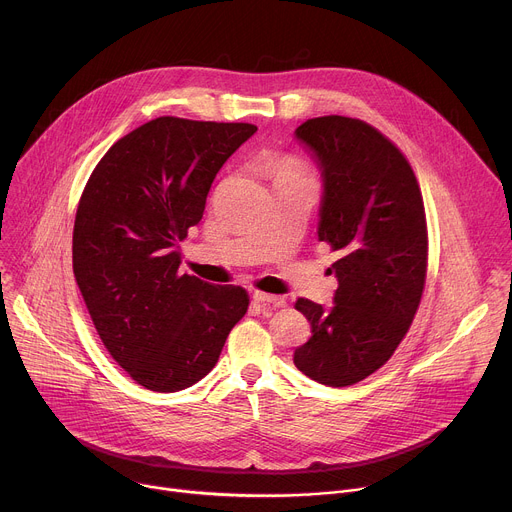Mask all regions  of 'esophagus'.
I'll list each match as a JSON object with an SVG mask.
<instances>
[{"label": "esophagus", "mask_w": 512, "mask_h": 512, "mask_svg": "<svg viewBox=\"0 0 512 512\" xmlns=\"http://www.w3.org/2000/svg\"><path fill=\"white\" fill-rule=\"evenodd\" d=\"M253 300L255 302H261V304H269V306H275V308H284L286 306V300L282 296H273V294H265V292H253Z\"/></svg>", "instance_id": "1"}]
</instances>
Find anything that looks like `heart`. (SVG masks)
Masks as SVG:
<instances>
[{"label": "heart", "mask_w": 512, "mask_h": 512, "mask_svg": "<svg viewBox=\"0 0 512 512\" xmlns=\"http://www.w3.org/2000/svg\"><path fill=\"white\" fill-rule=\"evenodd\" d=\"M263 171L273 179V185L286 181L310 179L308 165L290 153H273L263 159Z\"/></svg>", "instance_id": "b5f03b06"}]
</instances>
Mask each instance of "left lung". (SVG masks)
Listing matches in <instances>:
<instances>
[{"instance_id":"1","label":"left lung","mask_w":512,"mask_h":512,"mask_svg":"<svg viewBox=\"0 0 512 512\" xmlns=\"http://www.w3.org/2000/svg\"><path fill=\"white\" fill-rule=\"evenodd\" d=\"M296 136L322 167L318 241L341 257L331 265L335 306L294 304L312 329L294 365L318 384L353 386L394 355L421 304L429 261L421 185L404 153L359 118H310Z\"/></svg>"}]
</instances>
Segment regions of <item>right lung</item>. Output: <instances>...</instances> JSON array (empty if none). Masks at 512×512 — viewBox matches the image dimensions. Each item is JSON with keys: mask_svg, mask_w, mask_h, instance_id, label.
<instances>
[{"mask_svg": "<svg viewBox=\"0 0 512 512\" xmlns=\"http://www.w3.org/2000/svg\"><path fill=\"white\" fill-rule=\"evenodd\" d=\"M257 126L161 116L91 171L73 226V273L114 361L153 392H177L216 365L245 316L241 286L179 273L177 243L202 220L210 185Z\"/></svg>", "mask_w": 512, "mask_h": 512, "instance_id": "add662e5", "label": "right lung"}]
</instances>
